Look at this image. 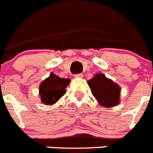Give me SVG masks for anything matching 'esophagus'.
I'll use <instances>...</instances> for the list:
<instances>
[{"label": "esophagus", "mask_w": 153, "mask_h": 153, "mask_svg": "<svg viewBox=\"0 0 153 153\" xmlns=\"http://www.w3.org/2000/svg\"><path fill=\"white\" fill-rule=\"evenodd\" d=\"M76 78H82V76H83V74H76L75 76H74Z\"/></svg>", "instance_id": "obj_1"}]
</instances>
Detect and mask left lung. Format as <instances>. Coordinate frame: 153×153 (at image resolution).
<instances>
[{
	"instance_id": "left-lung-1",
	"label": "left lung",
	"mask_w": 153,
	"mask_h": 153,
	"mask_svg": "<svg viewBox=\"0 0 153 153\" xmlns=\"http://www.w3.org/2000/svg\"><path fill=\"white\" fill-rule=\"evenodd\" d=\"M88 85L98 103L105 108H113L120 103V87L101 73H98L91 79Z\"/></svg>"
}]
</instances>
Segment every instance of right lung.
<instances>
[{"label": "right lung", "mask_w": 153, "mask_h": 153, "mask_svg": "<svg viewBox=\"0 0 153 153\" xmlns=\"http://www.w3.org/2000/svg\"><path fill=\"white\" fill-rule=\"evenodd\" d=\"M70 79H64L51 73L39 86V96L42 103L53 105L66 93V88L69 85Z\"/></svg>", "instance_id": "obj_1"}]
</instances>
